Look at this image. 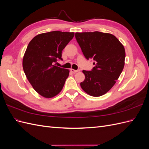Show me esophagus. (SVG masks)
Here are the masks:
<instances>
[{
  "label": "esophagus",
  "mask_w": 149,
  "mask_h": 149,
  "mask_svg": "<svg viewBox=\"0 0 149 149\" xmlns=\"http://www.w3.org/2000/svg\"><path fill=\"white\" fill-rule=\"evenodd\" d=\"M70 71L72 72V73H77V72H78V71H79V70H74V69H71V70H70Z\"/></svg>",
  "instance_id": "obj_1"
}]
</instances>
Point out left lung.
<instances>
[{
    "instance_id": "1",
    "label": "left lung",
    "mask_w": 149,
    "mask_h": 149,
    "mask_svg": "<svg viewBox=\"0 0 149 149\" xmlns=\"http://www.w3.org/2000/svg\"><path fill=\"white\" fill-rule=\"evenodd\" d=\"M75 37L86 58L96 61L91 71H83L85 79L81 87L90 96H102L113 87L123 70V45L114 35L100 31L77 32Z\"/></svg>"
}]
</instances>
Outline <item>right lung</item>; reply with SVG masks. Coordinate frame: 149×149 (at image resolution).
<instances>
[{"label": "right lung", "instance_id": "right-lung-1", "mask_svg": "<svg viewBox=\"0 0 149 149\" xmlns=\"http://www.w3.org/2000/svg\"><path fill=\"white\" fill-rule=\"evenodd\" d=\"M74 35L53 31L37 35L29 43L23 58V69L33 88L40 95L52 98L64 86L70 71L53 65L62 60L61 52Z\"/></svg>", "mask_w": 149, "mask_h": 149}]
</instances>
